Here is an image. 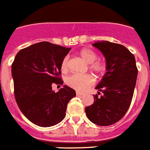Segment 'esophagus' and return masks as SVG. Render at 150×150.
<instances>
[{"mask_svg":"<svg viewBox=\"0 0 150 150\" xmlns=\"http://www.w3.org/2000/svg\"><path fill=\"white\" fill-rule=\"evenodd\" d=\"M76 94L77 96H83V93H80V92H78L77 91L76 93Z\"/></svg>","mask_w":150,"mask_h":150,"instance_id":"1","label":"esophagus"}]
</instances>
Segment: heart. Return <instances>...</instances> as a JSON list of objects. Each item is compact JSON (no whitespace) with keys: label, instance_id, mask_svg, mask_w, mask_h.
Segmentation results:
<instances>
[{"label":"heart","instance_id":"1","mask_svg":"<svg viewBox=\"0 0 150 150\" xmlns=\"http://www.w3.org/2000/svg\"><path fill=\"white\" fill-rule=\"evenodd\" d=\"M79 55L89 64V69L94 74L98 76H102L105 73L107 66L103 60L97 59L98 54L95 51L90 48H83L80 50ZM70 67V59L68 56L64 57L61 64V71L67 73ZM94 78L90 74H74L67 79V84L70 87L77 91H84L94 84Z\"/></svg>","mask_w":150,"mask_h":150}]
</instances>
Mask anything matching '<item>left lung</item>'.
<instances>
[{
  "instance_id": "1",
  "label": "left lung",
  "mask_w": 150,
  "mask_h": 150,
  "mask_svg": "<svg viewBox=\"0 0 150 150\" xmlns=\"http://www.w3.org/2000/svg\"><path fill=\"white\" fill-rule=\"evenodd\" d=\"M93 46L100 50L106 60L107 72L96 89L94 102L85 108L89 121L99 126H109L120 121L132 101L138 70L134 55L122 45L108 41ZM102 91L100 97L98 96Z\"/></svg>"
}]
</instances>
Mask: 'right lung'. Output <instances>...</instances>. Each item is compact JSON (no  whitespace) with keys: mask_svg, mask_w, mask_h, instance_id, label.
Here are the masks:
<instances>
[{"mask_svg":"<svg viewBox=\"0 0 150 150\" xmlns=\"http://www.w3.org/2000/svg\"><path fill=\"white\" fill-rule=\"evenodd\" d=\"M48 42H38L16 54L11 67L14 96L22 113L38 126L47 127L61 122L75 90L64 86L58 92L52 85H63L61 64L70 52Z\"/></svg>","mask_w":150,"mask_h":150,"instance_id":"right-lung-1","label":"right lung"}]
</instances>
